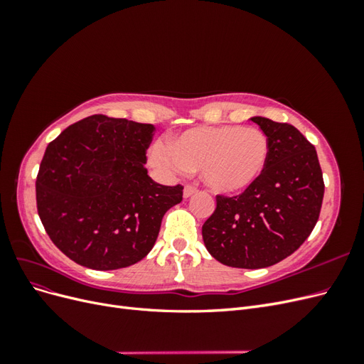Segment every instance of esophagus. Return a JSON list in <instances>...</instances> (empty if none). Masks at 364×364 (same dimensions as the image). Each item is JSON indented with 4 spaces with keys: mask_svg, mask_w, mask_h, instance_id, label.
<instances>
[{
    "mask_svg": "<svg viewBox=\"0 0 364 364\" xmlns=\"http://www.w3.org/2000/svg\"><path fill=\"white\" fill-rule=\"evenodd\" d=\"M197 193V190L194 188V186H191V185H186L185 188H183V197L185 199H190L191 196H194Z\"/></svg>",
    "mask_w": 364,
    "mask_h": 364,
    "instance_id": "esophagus-1",
    "label": "esophagus"
}]
</instances>
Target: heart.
<instances>
[{"mask_svg": "<svg viewBox=\"0 0 364 364\" xmlns=\"http://www.w3.org/2000/svg\"><path fill=\"white\" fill-rule=\"evenodd\" d=\"M269 139L255 127L203 126L183 130L168 149L151 147L149 159L158 168L185 173L202 170L209 190L232 196L255 183L269 161Z\"/></svg>", "mask_w": 364, "mask_h": 364, "instance_id": "1", "label": "heart"}]
</instances>
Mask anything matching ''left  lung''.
Instances as JSON below:
<instances>
[{
	"instance_id": "left-lung-1",
	"label": "left lung",
	"mask_w": 364,
	"mask_h": 364,
	"mask_svg": "<svg viewBox=\"0 0 364 364\" xmlns=\"http://www.w3.org/2000/svg\"><path fill=\"white\" fill-rule=\"evenodd\" d=\"M250 119L269 139L266 168L243 194L217 196L202 235L225 266L264 269L291 255L311 234L325 185L316 149L299 130L266 117Z\"/></svg>"
}]
</instances>
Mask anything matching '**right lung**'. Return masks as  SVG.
<instances>
[{
  "instance_id": "right-lung-1",
  "label": "right lung",
  "mask_w": 364,
  "mask_h": 364,
  "mask_svg": "<svg viewBox=\"0 0 364 364\" xmlns=\"http://www.w3.org/2000/svg\"><path fill=\"white\" fill-rule=\"evenodd\" d=\"M153 124L91 115L50 142L36 181L41 222L65 255L92 270L136 264L156 243L182 186L147 174Z\"/></svg>"
}]
</instances>
